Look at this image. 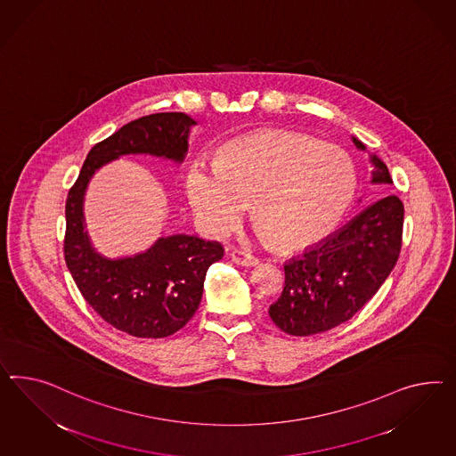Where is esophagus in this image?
Instances as JSON below:
<instances>
[{
  "label": "esophagus",
  "instance_id": "esophagus-1",
  "mask_svg": "<svg viewBox=\"0 0 456 456\" xmlns=\"http://www.w3.org/2000/svg\"><path fill=\"white\" fill-rule=\"evenodd\" d=\"M231 257H232L235 264H239V265H246V267L257 265L260 262L259 257H256L254 254H250L248 250H242V248H232Z\"/></svg>",
  "mask_w": 456,
  "mask_h": 456
}]
</instances>
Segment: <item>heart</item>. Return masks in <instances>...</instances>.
Returning a JSON list of instances; mask_svg holds the SVG:
<instances>
[{
    "label": "heart",
    "instance_id": "1",
    "mask_svg": "<svg viewBox=\"0 0 456 456\" xmlns=\"http://www.w3.org/2000/svg\"><path fill=\"white\" fill-rule=\"evenodd\" d=\"M354 166L333 144L290 131L231 141L221 159L197 158L187 192L199 221L214 234L235 229L250 204L264 235L304 248L329 234L354 194Z\"/></svg>",
    "mask_w": 456,
    "mask_h": 456
}]
</instances>
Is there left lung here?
<instances>
[{"label":"left lung","mask_w":456,"mask_h":456,"mask_svg":"<svg viewBox=\"0 0 456 456\" xmlns=\"http://www.w3.org/2000/svg\"><path fill=\"white\" fill-rule=\"evenodd\" d=\"M357 149H365L352 137ZM371 183L392 184L387 166L371 156ZM403 202L383 197L342 231L283 265L282 296L269 308L272 322L289 335L307 337L350 321L379 292L402 250Z\"/></svg>","instance_id":"1"}]
</instances>
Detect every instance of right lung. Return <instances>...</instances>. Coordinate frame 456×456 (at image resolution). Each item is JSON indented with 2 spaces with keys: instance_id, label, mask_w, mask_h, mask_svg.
Masks as SVG:
<instances>
[{
  "instance_id": "add662e5",
  "label": "right lung",
  "mask_w": 456,
  "mask_h": 456,
  "mask_svg": "<svg viewBox=\"0 0 456 456\" xmlns=\"http://www.w3.org/2000/svg\"><path fill=\"white\" fill-rule=\"evenodd\" d=\"M184 112H158L124 124L89 151L66 199L64 260L81 296L102 321L141 338H162L181 330L196 314L210 264L222 259L217 240L169 235L146 252L126 259L101 257L85 232L83 197L101 166L124 154L184 159L189 127Z\"/></svg>"
}]
</instances>
